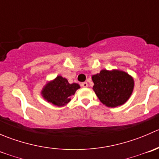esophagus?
<instances>
[{
	"label": "esophagus",
	"mask_w": 159,
	"mask_h": 159,
	"mask_svg": "<svg viewBox=\"0 0 159 159\" xmlns=\"http://www.w3.org/2000/svg\"><path fill=\"white\" fill-rule=\"evenodd\" d=\"M81 86H82L83 88H87L88 86H89V84H88L87 82H83L81 83Z\"/></svg>",
	"instance_id": "obj_1"
}]
</instances>
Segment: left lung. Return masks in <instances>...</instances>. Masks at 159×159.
I'll return each instance as SVG.
<instances>
[{
    "label": "left lung",
    "mask_w": 159,
    "mask_h": 159,
    "mask_svg": "<svg viewBox=\"0 0 159 159\" xmlns=\"http://www.w3.org/2000/svg\"><path fill=\"white\" fill-rule=\"evenodd\" d=\"M92 89L105 106L115 108L124 105L131 97L134 86L132 76L124 70L103 69L91 77Z\"/></svg>",
    "instance_id": "left-lung-1"
}]
</instances>
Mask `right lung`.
<instances>
[{"label": "right lung", "mask_w": 159, "mask_h": 159, "mask_svg": "<svg viewBox=\"0 0 159 159\" xmlns=\"http://www.w3.org/2000/svg\"><path fill=\"white\" fill-rule=\"evenodd\" d=\"M79 89L78 84H70L66 78L57 75L54 79L48 81L43 86L41 94L48 103L57 107H63L69 103L70 97Z\"/></svg>", "instance_id": "obj_1"}]
</instances>
